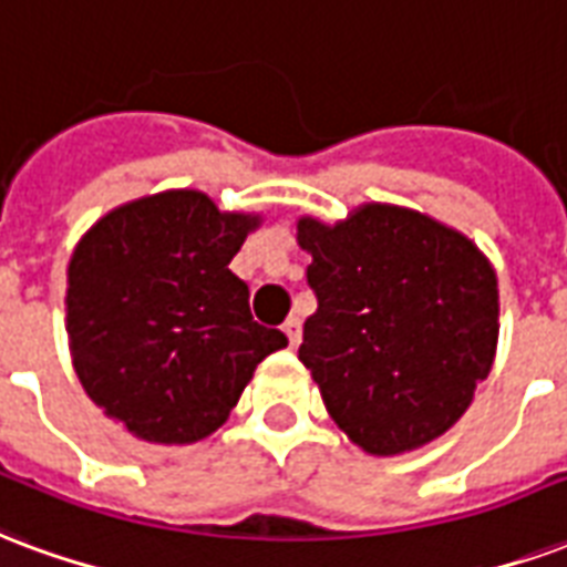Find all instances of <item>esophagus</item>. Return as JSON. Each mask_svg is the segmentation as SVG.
<instances>
[{
  "instance_id": "obj_1",
  "label": "esophagus",
  "mask_w": 567,
  "mask_h": 567,
  "mask_svg": "<svg viewBox=\"0 0 567 567\" xmlns=\"http://www.w3.org/2000/svg\"><path fill=\"white\" fill-rule=\"evenodd\" d=\"M282 330H285V337H288V342H291V348H297L300 346V318H288V321H285L282 324Z\"/></svg>"
}]
</instances>
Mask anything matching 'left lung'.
Segmentation results:
<instances>
[{
  "mask_svg": "<svg viewBox=\"0 0 567 567\" xmlns=\"http://www.w3.org/2000/svg\"><path fill=\"white\" fill-rule=\"evenodd\" d=\"M318 300L300 360L330 417L369 454L433 442L472 405L498 342L496 272L463 234L369 204L327 228L300 219Z\"/></svg>",
  "mask_w": 567,
  "mask_h": 567,
  "instance_id": "8db88e82",
  "label": "left lung"
}]
</instances>
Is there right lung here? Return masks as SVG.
<instances>
[{
    "instance_id": "right-lung-1",
    "label": "right lung",
    "mask_w": 567,
    "mask_h": 567,
    "mask_svg": "<svg viewBox=\"0 0 567 567\" xmlns=\"http://www.w3.org/2000/svg\"><path fill=\"white\" fill-rule=\"evenodd\" d=\"M255 216L200 192L107 213L69 264V339L83 390L144 442L186 444L228 421L251 372L288 346L228 270Z\"/></svg>"
}]
</instances>
